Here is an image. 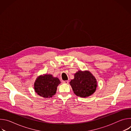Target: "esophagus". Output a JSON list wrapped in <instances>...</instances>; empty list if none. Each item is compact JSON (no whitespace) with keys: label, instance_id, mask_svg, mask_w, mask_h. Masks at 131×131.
Returning a JSON list of instances; mask_svg holds the SVG:
<instances>
[{"label":"esophagus","instance_id":"34e87169","mask_svg":"<svg viewBox=\"0 0 131 131\" xmlns=\"http://www.w3.org/2000/svg\"><path fill=\"white\" fill-rule=\"evenodd\" d=\"M62 82H63V83H64V84H68L69 82H68V81L66 80V81H63Z\"/></svg>","mask_w":131,"mask_h":131}]
</instances>
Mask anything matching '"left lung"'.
<instances>
[{"instance_id": "8db88e82", "label": "left lung", "mask_w": 131, "mask_h": 131, "mask_svg": "<svg viewBox=\"0 0 131 131\" xmlns=\"http://www.w3.org/2000/svg\"><path fill=\"white\" fill-rule=\"evenodd\" d=\"M73 93L81 97H88L94 93L97 86L95 77L89 70H78L69 82Z\"/></svg>"}]
</instances>
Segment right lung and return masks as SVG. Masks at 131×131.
<instances>
[{"label":"right lung","mask_w":131,"mask_h":131,"mask_svg":"<svg viewBox=\"0 0 131 131\" xmlns=\"http://www.w3.org/2000/svg\"><path fill=\"white\" fill-rule=\"evenodd\" d=\"M61 81L51 74H43L37 78L34 82V90L37 94L46 99L52 97L57 92Z\"/></svg>","instance_id":"add662e5"}]
</instances>
